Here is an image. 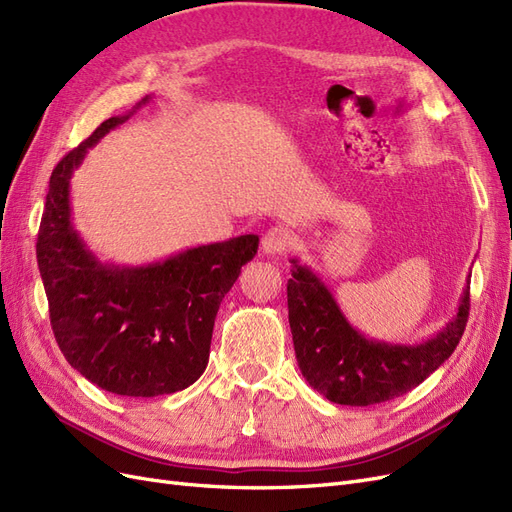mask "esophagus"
<instances>
[{
    "instance_id": "obj_1",
    "label": "esophagus",
    "mask_w": 512,
    "mask_h": 512,
    "mask_svg": "<svg viewBox=\"0 0 512 512\" xmlns=\"http://www.w3.org/2000/svg\"><path fill=\"white\" fill-rule=\"evenodd\" d=\"M290 247V232L282 226L269 228L265 235H262V252L267 256H277L284 254Z\"/></svg>"
}]
</instances>
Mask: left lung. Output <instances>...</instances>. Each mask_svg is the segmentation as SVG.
Masks as SVG:
<instances>
[{"label":"left lung","mask_w":512,"mask_h":512,"mask_svg":"<svg viewBox=\"0 0 512 512\" xmlns=\"http://www.w3.org/2000/svg\"><path fill=\"white\" fill-rule=\"evenodd\" d=\"M290 262L288 320L294 354L309 386L333 404L371 406L412 391L455 352L466 329L470 286L463 288L457 314L423 342L371 339L352 327L312 269L297 258Z\"/></svg>","instance_id":"left-lung-1"}]
</instances>
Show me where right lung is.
I'll return each mask as SVG.
<instances>
[{
  "instance_id": "right-lung-1",
  "label": "right lung",
  "mask_w": 512,
  "mask_h": 512,
  "mask_svg": "<svg viewBox=\"0 0 512 512\" xmlns=\"http://www.w3.org/2000/svg\"><path fill=\"white\" fill-rule=\"evenodd\" d=\"M102 121L49 181L36 256L51 327L66 361L100 389L158 397L188 389L209 363L213 322L258 235L188 247L149 265L102 262L72 224L70 179L87 149L147 104Z\"/></svg>"
}]
</instances>
